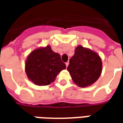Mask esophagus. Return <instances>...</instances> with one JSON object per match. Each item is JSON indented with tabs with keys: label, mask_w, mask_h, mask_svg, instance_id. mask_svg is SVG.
<instances>
[{
	"label": "esophagus",
	"mask_w": 123,
	"mask_h": 123,
	"mask_svg": "<svg viewBox=\"0 0 123 123\" xmlns=\"http://www.w3.org/2000/svg\"><path fill=\"white\" fill-rule=\"evenodd\" d=\"M68 64H69V62H67L66 63V66L68 67Z\"/></svg>",
	"instance_id": "esophagus-1"
}]
</instances>
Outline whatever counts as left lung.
I'll return each mask as SVG.
<instances>
[{"label":"left lung","mask_w":123,"mask_h":123,"mask_svg":"<svg viewBox=\"0 0 123 123\" xmlns=\"http://www.w3.org/2000/svg\"><path fill=\"white\" fill-rule=\"evenodd\" d=\"M67 70L74 83L80 87L92 85L100 77L102 62L97 53L79 46L70 59Z\"/></svg>","instance_id":"8db88e82"}]
</instances>
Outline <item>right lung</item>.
<instances>
[{
    "label": "right lung",
    "instance_id": "add662e5",
    "mask_svg": "<svg viewBox=\"0 0 123 123\" xmlns=\"http://www.w3.org/2000/svg\"><path fill=\"white\" fill-rule=\"evenodd\" d=\"M66 68L60 55L53 52L50 46L33 50L25 65L29 79L38 86H47L53 82L60 71Z\"/></svg>",
    "mask_w": 123,
    "mask_h": 123
}]
</instances>
